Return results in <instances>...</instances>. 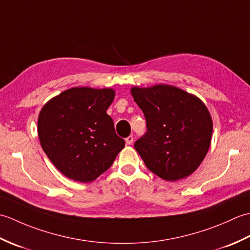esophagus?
I'll return each mask as SVG.
<instances>
[{
  "instance_id": "34e87169",
  "label": "esophagus",
  "mask_w": 250,
  "mask_h": 250,
  "mask_svg": "<svg viewBox=\"0 0 250 250\" xmlns=\"http://www.w3.org/2000/svg\"><path fill=\"white\" fill-rule=\"evenodd\" d=\"M133 141H134V139H133V136H132V135L128 136V137H126V139H125V143H126V144H128V145H131L132 143H133Z\"/></svg>"
}]
</instances>
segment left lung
Here are the masks:
<instances>
[{
  "label": "left lung",
  "instance_id": "obj_1",
  "mask_svg": "<svg viewBox=\"0 0 250 250\" xmlns=\"http://www.w3.org/2000/svg\"><path fill=\"white\" fill-rule=\"evenodd\" d=\"M147 131L134 143L148 169L166 180L189 176L210 145L213 121L201 100L176 87L132 88Z\"/></svg>",
  "mask_w": 250,
  "mask_h": 250
}]
</instances>
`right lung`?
<instances>
[{
	"label": "right lung",
	"instance_id": "obj_1",
	"mask_svg": "<svg viewBox=\"0 0 250 250\" xmlns=\"http://www.w3.org/2000/svg\"><path fill=\"white\" fill-rule=\"evenodd\" d=\"M114 98L113 89L72 88L42 108L37 122L42 148L66 177L92 182L125 147L106 114Z\"/></svg>",
	"mask_w": 250,
	"mask_h": 250
}]
</instances>
